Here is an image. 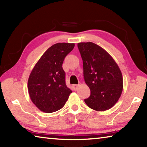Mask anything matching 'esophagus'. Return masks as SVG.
<instances>
[{"instance_id":"esophagus-1","label":"esophagus","mask_w":147,"mask_h":147,"mask_svg":"<svg viewBox=\"0 0 147 147\" xmlns=\"http://www.w3.org/2000/svg\"><path fill=\"white\" fill-rule=\"evenodd\" d=\"M78 86H79V85H77V84H74V85L73 86V88H74V90H76V89H78Z\"/></svg>"}]
</instances>
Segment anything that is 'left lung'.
Masks as SVG:
<instances>
[{"mask_svg":"<svg viewBox=\"0 0 147 147\" xmlns=\"http://www.w3.org/2000/svg\"><path fill=\"white\" fill-rule=\"evenodd\" d=\"M78 48L83 60L84 78L91 91L84 101L94 110H108L117 103L123 91L120 69L109 54L95 43H78Z\"/></svg>","mask_w":147,"mask_h":147,"instance_id":"obj_1","label":"left lung"}]
</instances>
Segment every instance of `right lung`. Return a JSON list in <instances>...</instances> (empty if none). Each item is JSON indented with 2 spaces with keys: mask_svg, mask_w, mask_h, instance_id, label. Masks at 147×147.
Here are the masks:
<instances>
[{
  "mask_svg": "<svg viewBox=\"0 0 147 147\" xmlns=\"http://www.w3.org/2000/svg\"><path fill=\"white\" fill-rule=\"evenodd\" d=\"M74 43H58L47 50L35 65L28 80V93L41 111L53 113L63 108L72 91L65 84L62 64Z\"/></svg>",
  "mask_w": 147,
  "mask_h": 147,
  "instance_id": "obj_1",
  "label": "right lung"
}]
</instances>
